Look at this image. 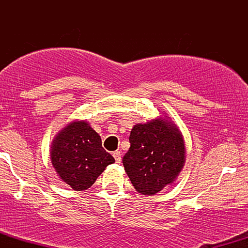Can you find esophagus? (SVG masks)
I'll list each match as a JSON object with an SVG mask.
<instances>
[{
  "label": "esophagus",
  "mask_w": 248,
  "mask_h": 248,
  "mask_svg": "<svg viewBox=\"0 0 248 248\" xmlns=\"http://www.w3.org/2000/svg\"><path fill=\"white\" fill-rule=\"evenodd\" d=\"M113 156H114L116 163H120V162H121V152L116 150V152L113 153Z\"/></svg>",
  "instance_id": "34e87169"
}]
</instances>
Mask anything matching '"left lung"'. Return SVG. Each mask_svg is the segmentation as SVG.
<instances>
[{"label":"left lung","mask_w":248,"mask_h":248,"mask_svg":"<svg viewBox=\"0 0 248 248\" xmlns=\"http://www.w3.org/2000/svg\"><path fill=\"white\" fill-rule=\"evenodd\" d=\"M129 143L122 163L139 192L153 196L175 181L186 157L177 128L161 119L135 124Z\"/></svg>","instance_id":"1"}]
</instances>
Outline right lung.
I'll return each instance as SVG.
<instances>
[{"instance_id": "right-lung-1", "label": "right lung", "mask_w": 248, "mask_h": 248, "mask_svg": "<svg viewBox=\"0 0 248 248\" xmlns=\"http://www.w3.org/2000/svg\"><path fill=\"white\" fill-rule=\"evenodd\" d=\"M51 161L59 177L77 191L88 189L105 168L115 162L86 121L72 122L58 134L51 149Z\"/></svg>"}]
</instances>
